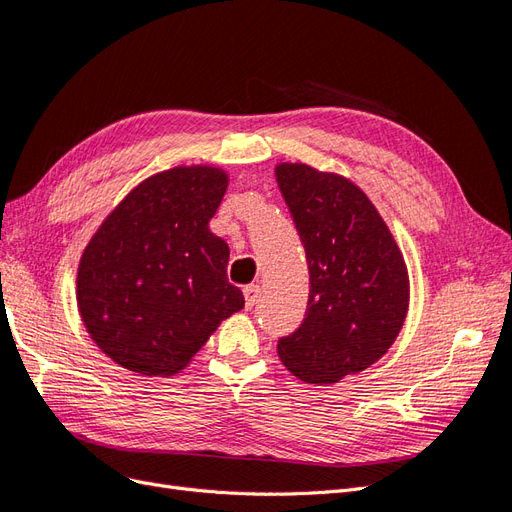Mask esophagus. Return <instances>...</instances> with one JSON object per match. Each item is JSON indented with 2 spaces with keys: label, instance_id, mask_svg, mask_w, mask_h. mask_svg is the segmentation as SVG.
Listing matches in <instances>:
<instances>
[{
  "label": "esophagus",
  "instance_id": "1",
  "mask_svg": "<svg viewBox=\"0 0 512 512\" xmlns=\"http://www.w3.org/2000/svg\"><path fill=\"white\" fill-rule=\"evenodd\" d=\"M243 296H245V309H252L260 298V288L258 286H245Z\"/></svg>",
  "mask_w": 512,
  "mask_h": 512
}]
</instances>
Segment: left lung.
Here are the masks:
<instances>
[{
  "label": "left lung",
  "mask_w": 512,
  "mask_h": 512,
  "mask_svg": "<svg viewBox=\"0 0 512 512\" xmlns=\"http://www.w3.org/2000/svg\"><path fill=\"white\" fill-rule=\"evenodd\" d=\"M275 178L309 264L305 320L277 341L290 373L337 383L375 364L409 309L404 258L364 192L337 173L281 163Z\"/></svg>",
  "instance_id": "1"
}]
</instances>
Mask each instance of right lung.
Here are the masks:
<instances>
[{
	"label": "right lung",
	"instance_id": "1",
	"mask_svg": "<svg viewBox=\"0 0 512 512\" xmlns=\"http://www.w3.org/2000/svg\"><path fill=\"white\" fill-rule=\"evenodd\" d=\"M228 178L175 167L131 190L80 258L78 309L97 347L142 375H173L245 301L209 231Z\"/></svg>",
	"mask_w": 512,
	"mask_h": 512
}]
</instances>
